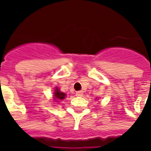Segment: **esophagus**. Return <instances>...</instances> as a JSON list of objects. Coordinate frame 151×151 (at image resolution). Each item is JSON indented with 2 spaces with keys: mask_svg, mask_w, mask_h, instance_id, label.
Segmentation results:
<instances>
[{
  "mask_svg": "<svg viewBox=\"0 0 151 151\" xmlns=\"http://www.w3.org/2000/svg\"><path fill=\"white\" fill-rule=\"evenodd\" d=\"M76 95H77V96H78V97H82V96H83V91H77L76 92Z\"/></svg>",
  "mask_w": 151,
  "mask_h": 151,
  "instance_id": "34e87169",
  "label": "esophagus"
}]
</instances>
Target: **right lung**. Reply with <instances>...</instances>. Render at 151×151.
Here are the masks:
<instances>
[{"label": "right lung", "mask_w": 151, "mask_h": 151, "mask_svg": "<svg viewBox=\"0 0 151 151\" xmlns=\"http://www.w3.org/2000/svg\"><path fill=\"white\" fill-rule=\"evenodd\" d=\"M54 96L56 99H64L65 97V93H62L59 91V89L56 87V91L54 92Z\"/></svg>", "instance_id": "1"}]
</instances>
